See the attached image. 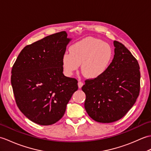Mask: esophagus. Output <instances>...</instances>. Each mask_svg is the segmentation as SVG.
Masks as SVG:
<instances>
[{"mask_svg": "<svg viewBox=\"0 0 151 151\" xmlns=\"http://www.w3.org/2000/svg\"><path fill=\"white\" fill-rule=\"evenodd\" d=\"M83 83H82L81 81L78 82V87H79V88H81V87L83 86Z\"/></svg>", "mask_w": 151, "mask_h": 151, "instance_id": "34e87169", "label": "esophagus"}]
</instances>
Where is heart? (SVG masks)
<instances>
[{"mask_svg":"<svg viewBox=\"0 0 151 151\" xmlns=\"http://www.w3.org/2000/svg\"><path fill=\"white\" fill-rule=\"evenodd\" d=\"M69 53L62 58V68L68 77L78 70L86 78L96 79L104 74L112 62L113 52L111 47L101 40L89 37L72 45Z\"/></svg>","mask_w":151,"mask_h":151,"instance_id":"heart-1","label":"heart"}]
</instances>
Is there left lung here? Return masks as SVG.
<instances>
[{"mask_svg":"<svg viewBox=\"0 0 151 151\" xmlns=\"http://www.w3.org/2000/svg\"><path fill=\"white\" fill-rule=\"evenodd\" d=\"M114 55L106 71L99 78L86 80L85 109L99 123L120 119L135 103L140 88L138 61L122 43L114 41Z\"/></svg>","mask_w":151,"mask_h":151,"instance_id":"left-lung-1","label":"left lung"}]
</instances>
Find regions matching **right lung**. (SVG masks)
Wrapping results in <instances>:
<instances>
[{"label":"right lung","instance_id":"right-lung-1","mask_svg":"<svg viewBox=\"0 0 151 151\" xmlns=\"http://www.w3.org/2000/svg\"><path fill=\"white\" fill-rule=\"evenodd\" d=\"M71 40L66 32L46 37L25 46L12 67L17 105L26 118L39 125L58 122L78 89V81L63 73L62 58Z\"/></svg>","mask_w":151,"mask_h":151}]
</instances>
